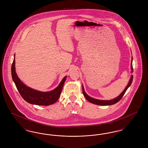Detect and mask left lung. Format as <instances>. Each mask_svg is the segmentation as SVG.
<instances>
[{"label":"left lung","mask_w":148,"mask_h":148,"mask_svg":"<svg viewBox=\"0 0 148 148\" xmlns=\"http://www.w3.org/2000/svg\"><path fill=\"white\" fill-rule=\"evenodd\" d=\"M131 68H132V72H133V65H132V60ZM133 79V75H132L131 78L130 79V81H129L128 84L127 85L125 89L124 90V91L122 92L118 97H116V98L114 99L113 100H98V99L92 98L89 97V95H88L86 94V93L85 92L83 85V93L85 98H86V99L87 100H88L89 102L92 103V104H96V105H99V106H110V105H113V104H114L118 103L119 100L121 99L122 97H123V95H124V94L125 93V92L127 91V89H128V88L130 86V85L132 84Z\"/></svg>","instance_id":"obj_1"}]
</instances>
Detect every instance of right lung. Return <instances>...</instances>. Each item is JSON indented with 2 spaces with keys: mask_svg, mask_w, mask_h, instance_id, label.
<instances>
[{
  "mask_svg": "<svg viewBox=\"0 0 148 148\" xmlns=\"http://www.w3.org/2000/svg\"><path fill=\"white\" fill-rule=\"evenodd\" d=\"M11 70L13 80L22 98L29 103L38 106H49L55 103L59 98L66 77H64L60 83L55 89L50 92H40L27 86L22 83L18 77L15 69V59L12 65Z\"/></svg>",
  "mask_w": 148,
  "mask_h": 148,
  "instance_id": "add662e5",
  "label": "right lung"
}]
</instances>
